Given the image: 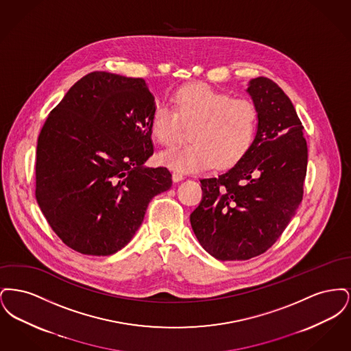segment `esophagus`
Here are the masks:
<instances>
[{"label": "esophagus", "mask_w": 351, "mask_h": 351, "mask_svg": "<svg viewBox=\"0 0 351 351\" xmlns=\"http://www.w3.org/2000/svg\"><path fill=\"white\" fill-rule=\"evenodd\" d=\"M172 180H173L175 183H178V182L183 180V173H180V172H176V171H173V172H172Z\"/></svg>", "instance_id": "obj_1"}]
</instances>
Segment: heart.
I'll return each instance as SVG.
<instances>
[{"label": "heart", "mask_w": 351, "mask_h": 351, "mask_svg": "<svg viewBox=\"0 0 351 351\" xmlns=\"http://www.w3.org/2000/svg\"><path fill=\"white\" fill-rule=\"evenodd\" d=\"M172 105L173 110L160 105L152 112V138L163 147L175 146L182 134V121L192 123V143L160 154L162 165L179 172L232 167L250 149L258 109L249 99L232 97L209 84L192 83L173 93Z\"/></svg>", "instance_id": "obj_1"}]
</instances>
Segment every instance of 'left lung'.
<instances>
[{
	"mask_svg": "<svg viewBox=\"0 0 351 351\" xmlns=\"http://www.w3.org/2000/svg\"><path fill=\"white\" fill-rule=\"evenodd\" d=\"M247 92L258 130L245 156L217 178L201 179L202 199L191 215L201 246L219 261H246L278 241L304 195L308 146L283 89L267 77Z\"/></svg>",
	"mask_w": 351,
	"mask_h": 351,
	"instance_id": "1",
	"label": "left lung"
}]
</instances>
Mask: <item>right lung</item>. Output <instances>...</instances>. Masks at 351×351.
<instances>
[{"label":"right lung","mask_w":351,"mask_h":351,"mask_svg":"<svg viewBox=\"0 0 351 351\" xmlns=\"http://www.w3.org/2000/svg\"><path fill=\"white\" fill-rule=\"evenodd\" d=\"M155 99L143 79L95 71L49 114L39 136L35 197L72 250L112 255L139 229L149 202L172 185L154 154Z\"/></svg>","instance_id":"obj_1"}]
</instances>
